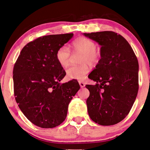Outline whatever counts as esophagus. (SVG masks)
Instances as JSON below:
<instances>
[{"label":"esophagus","instance_id":"34e87169","mask_svg":"<svg viewBox=\"0 0 150 150\" xmlns=\"http://www.w3.org/2000/svg\"><path fill=\"white\" fill-rule=\"evenodd\" d=\"M79 85H80V86H81V88L85 87V84L82 81H79Z\"/></svg>","mask_w":150,"mask_h":150}]
</instances>
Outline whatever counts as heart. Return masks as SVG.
<instances>
[{
	"instance_id": "b5f03b06",
	"label": "heart",
	"mask_w": 150,
	"mask_h": 150,
	"mask_svg": "<svg viewBox=\"0 0 150 150\" xmlns=\"http://www.w3.org/2000/svg\"><path fill=\"white\" fill-rule=\"evenodd\" d=\"M74 53L81 52L79 65L69 67L66 70V76L71 80H83L89 72V66L97 64L100 58L99 50L96 49V44L93 41L84 37H79L71 43ZM56 59L59 64L63 67L69 65L71 53L67 46H61L56 52Z\"/></svg>"
}]
</instances>
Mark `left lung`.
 <instances>
[{
	"mask_svg": "<svg viewBox=\"0 0 150 150\" xmlns=\"http://www.w3.org/2000/svg\"><path fill=\"white\" fill-rule=\"evenodd\" d=\"M100 46L101 58L88 76L95 85H87L90 118L102 126L120 122L129 113L139 89V63L132 47L112 31L83 33Z\"/></svg>",
	"mask_w": 150,
	"mask_h": 150,
	"instance_id": "1",
	"label": "left lung"
}]
</instances>
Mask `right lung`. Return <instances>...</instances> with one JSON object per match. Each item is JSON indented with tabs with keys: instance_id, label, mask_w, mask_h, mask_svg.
<instances>
[{
	"instance_id": "obj_1",
	"label": "right lung",
	"mask_w": 150,
	"mask_h": 150,
	"mask_svg": "<svg viewBox=\"0 0 150 150\" xmlns=\"http://www.w3.org/2000/svg\"><path fill=\"white\" fill-rule=\"evenodd\" d=\"M73 33L40 37L22 48L13 71L14 96L26 117L37 126L52 128L67 117L69 102L80 89L78 82L60 81L65 71L56 52Z\"/></svg>"
}]
</instances>
